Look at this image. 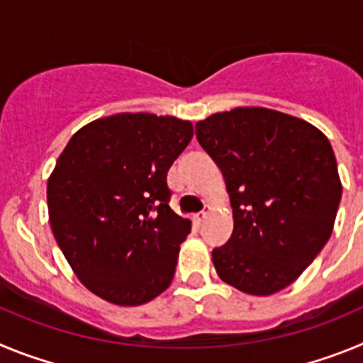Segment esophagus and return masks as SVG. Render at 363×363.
Returning a JSON list of instances; mask_svg holds the SVG:
<instances>
[{
    "label": "esophagus",
    "instance_id": "obj_1",
    "mask_svg": "<svg viewBox=\"0 0 363 363\" xmlns=\"http://www.w3.org/2000/svg\"><path fill=\"white\" fill-rule=\"evenodd\" d=\"M211 211H213V207H211V205H205L203 213H200V214H196V216H194V221H196L198 225H201V223H203L205 218L211 214Z\"/></svg>",
    "mask_w": 363,
    "mask_h": 363
}]
</instances>
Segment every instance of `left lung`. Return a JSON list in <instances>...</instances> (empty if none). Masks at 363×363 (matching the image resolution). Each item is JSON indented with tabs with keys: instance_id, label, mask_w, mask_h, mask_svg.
Returning <instances> with one entry per match:
<instances>
[{
	"instance_id": "1",
	"label": "left lung",
	"mask_w": 363,
	"mask_h": 363,
	"mask_svg": "<svg viewBox=\"0 0 363 363\" xmlns=\"http://www.w3.org/2000/svg\"><path fill=\"white\" fill-rule=\"evenodd\" d=\"M196 138L233 207V234L213 251L218 277L252 296L285 289L335 227L342 182L331 143L309 121L265 107L211 114Z\"/></svg>"
}]
</instances>
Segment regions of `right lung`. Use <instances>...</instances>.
<instances>
[{"label": "right lung", "instance_id": "obj_1", "mask_svg": "<svg viewBox=\"0 0 363 363\" xmlns=\"http://www.w3.org/2000/svg\"><path fill=\"white\" fill-rule=\"evenodd\" d=\"M192 123L118 112L69 140L47 184L57 245L86 289L114 306H142L171 285L191 220L169 207L167 171Z\"/></svg>", "mask_w": 363, "mask_h": 363}]
</instances>
